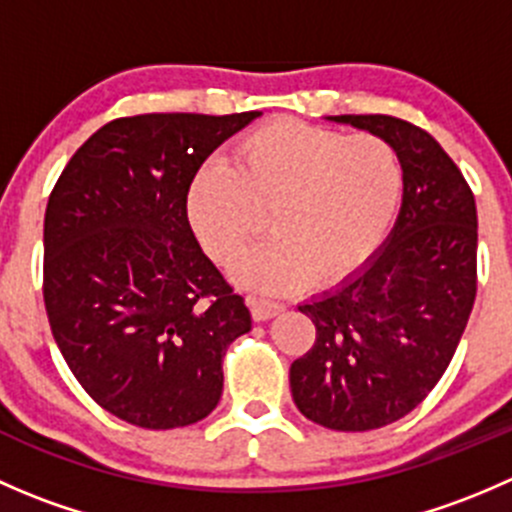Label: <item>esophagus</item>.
Here are the masks:
<instances>
[{
    "label": "esophagus",
    "mask_w": 512,
    "mask_h": 512,
    "mask_svg": "<svg viewBox=\"0 0 512 512\" xmlns=\"http://www.w3.org/2000/svg\"><path fill=\"white\" fill-rule=\"evenodd\" d=\"M247 304H250V312H252V317H255V322L272 319L275 314H280L282 309H285V304L272 302V299H265V297H255V294H250V297H247Z\"/></svg>",
    "instance_id": "34e87169"
}]
</instances>
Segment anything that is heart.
I'll list each match as a JSON object with an SVG mask.
<instances>
[{
  "instance_id": "b5f03b06",
  "label": "heart",
  "mask_w": 512,
  "mask_h": 512,
  "mask_svg": "<svg viewBox=\"0 0 512 512\" xmlns=\"http://www.w3.org/2000/svg\"><path fill=\"white\" fill-rule=\"evenodd\" d=\"M404 165L386 138L282 118L232 148V168L193 175L185 215L203 250L230 267L265 230L275 240L237 267V282L289 292L314 280L334 287L364 270L399 213Z\"/></svg>"
}]
</instances>
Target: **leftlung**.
<instances>
[{
	"mask_svg": "<svg viewBox=\"0 0 512 512\" xmlns=\"http://www.w3.org/2000/svg\"><path fill=\"white\" fill-rule=\"evenodd\" d=\"M386 138L404 165V203L384 250L299 312L312 349L289 366L297 409L332 431H371L416 409L451 364L478 289L471 185L436 138L384 113L332 116Z\"/></svg>",
	"mask_w": 512,
	"mask_h": 512,
	"instance_id": "8db88e82",
	"label": "left lung"
}]
</instances>
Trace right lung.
I'll use <instances>...</instances> for the list:
<instances>
[{
    "label": "right lung",
    "instance_id": "add662e5",
    "mask_svg": "<svg viewBox=\"0 0 512 512\" xmlns=\"http://www.w3.org/2000/svg\"><path fill=\"white\" fill-rule=\"evenodd\" d=\"M260 111L116 118L71 156L44 215L51 334L86 394L133 426L203 421L245 299L190 230L185 195L210 153Z\"/></svg>",
    "mask_w": 512,
    "mask_h": 512
}]
</instances>
